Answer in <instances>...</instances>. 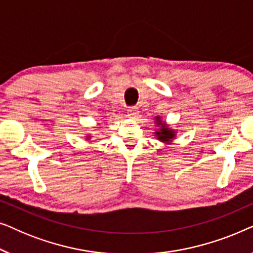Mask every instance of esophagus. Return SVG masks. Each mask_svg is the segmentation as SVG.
<instances>
[{"mask_svg":"<svg viewBox=\"0 0 253 253\" xmlns=\"http://www.w3.org/2000/svg\"><path fill=\"white\" fill-rule=\"evenodd\" d=\"M138 115H139V110H138L137 107H129V108H127V116L134 119V117H137Z\"/></svg>","mask_w":253,"mask_h":253,"instance_id":"obj_1","label":"esophagus"}]
</instances>
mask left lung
Returning <instances> with one entry per match:
<instances>
[{
	"label": "left lung",
	"mask_w": 253,
	"mask_h": 253,
	"mask_svg": "<svg viewBox=\"0 0 253 253\" xmlns=\"http://www.w3.org/2000/svg\"><path fill=\"white\" fill-rule=\"evenodd\" d=\"M155 122H157V126H160V129L158 131H155V136L160 141L165 144H170V141L175 138V130L169 129L167 124L164 121L161 120L160 116L155 117Z\"/></svg>",
	"instance_id": "obj_1"
}]
</instances>
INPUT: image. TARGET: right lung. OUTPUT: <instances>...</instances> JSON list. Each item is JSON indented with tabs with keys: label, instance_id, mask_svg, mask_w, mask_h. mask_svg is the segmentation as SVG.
I'll return each instance as SVG.
<instances>
[{
	"label": "right lung",
	"instance_id": "1",
	"mask_svg": "<svg viewBox=\"0 0 253 253\" xmlns=\"http://www.w3.org/2000/svg\"><path fill=\"white\" fill-rule=\"evenodd\" d=\"M89 138H91V137H86V139H89Z\"/></svg>",
	"mask_w": 253,
	"mask_h": 253
}]
</instances>
